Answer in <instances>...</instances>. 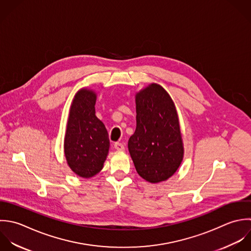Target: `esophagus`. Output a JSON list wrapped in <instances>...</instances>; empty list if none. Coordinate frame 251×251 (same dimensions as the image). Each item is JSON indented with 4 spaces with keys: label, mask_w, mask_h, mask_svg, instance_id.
<instances>
[{
    "label": "esophagus",
    "mask_w": 251,
    "mask_h": 251,
    "mask_svg": "<svg viewBox=\"0 0 251 251\" xmlns=\"http://www.w3.org/2000/svg\"><path fill=\"white\" fill-rule=\"evenodd\" d=\"M114 148H115V150L118 151H124V149H125L124 145L121 144V143H115V144H114Z\"/></svg>",
    "instance_id": "obj_1"
}]
</instances>
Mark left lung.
<instances>
[{"instance_id": "1", "label": "left lung", "mask_w": 251, "mask_h": 251, "mask_svg": "<svg viewBox=\"0 0 251 251\" xmlns=\"http://www.w3.org/2000/svg\"><path fill=\"white\" fill-rule=\"evenodd\" d=\"M137 127L128 150L138 174L156 184L172 177L184 158L179 117L167 91L151 83L136 93Z\"/></svg>"}]
</instances>
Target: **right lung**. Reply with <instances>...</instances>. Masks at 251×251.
<instances>
[{
	"instance_id": "obj_1",
	"label": "right lung",
	"mask_w": 251,
	"mask_h": 251,
	"mask_svg": "<svg viewBox=\"0 0 251 251\" xmlns=\"http://www.w3.org/2000/svg\"><path fill=\"white\" fill-rule=\"evenodd\" d=\"M97 93L80 89L74 96L64 136V155L69 168L81 178H92L102 168L109 151L104 124L96 116Z\"/></svg>"
}]
</instances>
